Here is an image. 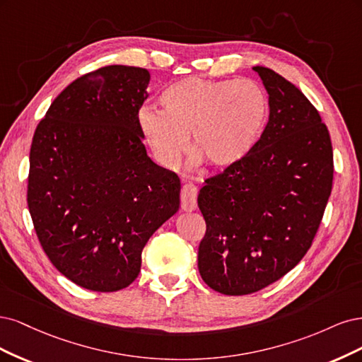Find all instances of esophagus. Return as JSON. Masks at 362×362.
<instances>
[{"mask_svg": "<svg viewBox=\"0 0 362 362\" xmlns=\"http://www.w3.org/2000/svg\"><path fill=\"white\" fill-rule=\"evenodd\" d=\"M197 186L192 183H185L182 186V211H194L197 207Z\"/></svg>", "mask_w": 362, "mask_h": 362, "instance_id": "34e87169", "label": "esophagus"}]
</instances>
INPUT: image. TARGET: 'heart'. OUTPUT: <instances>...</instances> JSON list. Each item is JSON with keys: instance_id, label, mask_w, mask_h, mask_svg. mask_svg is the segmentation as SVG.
I'll return each mask as SVG.
<instances>
[{"instance_id": "b5f03b06", "label": "heart", "mask_w": 362, "mask_h": 362, "mask_svg": "<svg viewBox=\"0 0 362 362\" xmlns=\"http://www.w3.org/2000/svg\"><path fill=\"white\" fill-rule=\"evenodd\" d=\"M162 111L143 108L138 124L156 159L176 167L186 150L206 165L226 168L247 156L264 129L269 102L252 79L189 76L160 95Z\"/></svg>"}]
</instances>
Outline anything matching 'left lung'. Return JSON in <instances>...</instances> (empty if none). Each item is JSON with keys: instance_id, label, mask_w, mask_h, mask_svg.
I'll return each instance as SVG.
<instances>
[{"instance_id": "1", "label": "left lung", "mask_w": 362, "mask_h": 362, "mask_svg": "<svg viewBox=\"0 0 362 362\" xmlns=\"http://www.w3.org/2000/svg\"><path fill=\"white\" fill-rule=\"evenodd\" d=\"M269 95V122L250 153L204 180L198 271L223 295H250L302 260L319 230L334 179L329 131L298 87L252 67Z\"/></svg>"}]
</instances>
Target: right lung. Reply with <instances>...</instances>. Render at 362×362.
Returning <instances> with one entry per match:
<instances>
[{
  "label": "right lung",
  "instance_id": "add662e5",
  "mask_svg": "<svg viewBox=\"0 0 362 362\" xmlns=\"http://www.w3.org/2000/svg\"><path fill=\"white\" fill-rule=\"evenodd\" d=\"M147 69L107 66L69 84L39 122L27 203L45 254L66 278L117 291L150 236L179 211L180 179L147 156L138 111Z\"/></svg>",
  "mask_w": 362,
  "mask_h": 362
}]
</instances>
